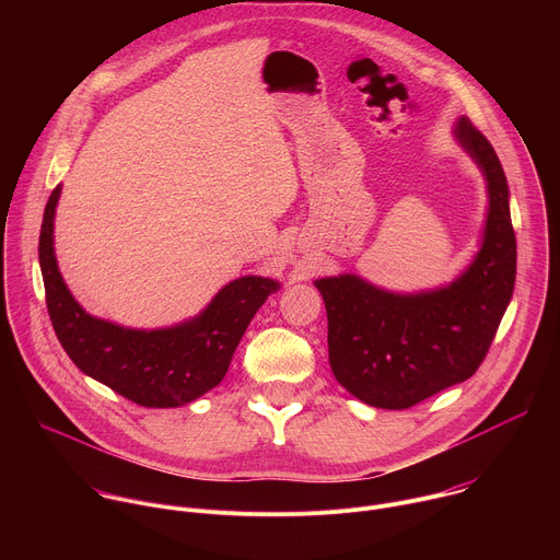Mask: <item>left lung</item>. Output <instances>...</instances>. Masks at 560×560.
Returning <instances> with one entry per match:
<instances>
[{"mask_svg":"<svg viewBox=\"0 0 560 560\" xmlns=\"http://www.w3.org/2000/svg\"><path fill=\"white\" fill-rule=\"evenodd\" d=\"M452 135L483 173L488 217L471 264L447 285L392 292L359 275L316 279L328 312L335 378L359 401L406 410L483 363L516 281L510 188L492 143L467 117Z\"/></svg>","mask_w":560,"mask_h":560,"instance_id":"obj_1","label":"left lung"}]
</instances>
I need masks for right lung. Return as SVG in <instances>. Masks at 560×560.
<instances>
[{
    "label": "right lung",
    "instance_id": "add662e5",
    "mask_svg": "<svg viewBox=\"0 0 560 560\" xmlns=\"http://www.w3.org/2000/svg\"><path fill=\"white\" fill-rule=\"evenodd\" d=\"M59 195L61 186L44 210L39 266L50 322L70 361L143 408H179L219 385L253 316L281 283L255 275L234 279L197 316L171 328L137 330L97 318L74 301L57 268Z\"/></svg>",
    "mask_w": 560,
    "mask_h": 560
}]
</instances>
